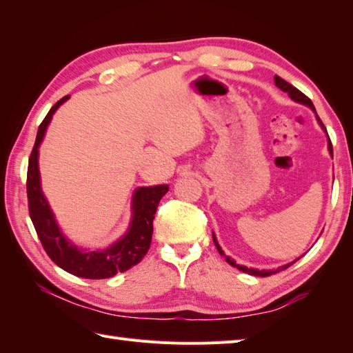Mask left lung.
Returning a JSON list of instances; mask_svg holds the SVG:
<instances>
[{
	"mask_svg": "<svg viewBox=\"0 0 353 353\" xmlns=\"http://www.w3.org/2000/svg\"><path fill=\"white\" fill-rule=\"evenodd\" d=\"M275 84L278 85V88L283 90V92H287L288 93V97L292 98L293 101H296V103H301V104H303V105H307V107H310L312 112L316 113V108H314V104L311 103V99L307 97V95H303V93L299 90V89H296L294 85H292L290 83H287L285 80H283V78L281 77H278V75H275ZM316 117H317V121H319V123H320V127H322L323 130H325V132L327 134V131H326V128H325V125H323V122L320 121V117L317 116V113H316ZM327 140H330V143H327V150H330V152H331V155H332V143H331V139H330V136H327ZM213 241H214V245H216V248H217V250H219V254H221L222 256H225V260L228 261L232 268H237L239 270H241V272H245V273H249V275H254V276H270V275H275V273H278V272H281V270H285V269H288L290 265H292L293 263H296L297 260H299V258H297V260H294L293 263H288V264H285V265H281V268H278V269H272V270H258V269H248L246 265H240V264H237L236 261L232 260V258H230V256H226L225 255V252L222 250V248L219 246V243H217V240H216V236L213 234Z\"/></svg>",
	"mask_w": 353,
	"mask_h": 353,
	"instance_id": "8db88e82",
	"label": "left lung"
}]
</instances>
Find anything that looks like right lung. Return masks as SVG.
<instances>
[{
  "label": "right lung",
  "mask_w": 353,
  "mask_h": 353,
  "mask_svg": "<svg viewBox=\"0 0 353 353\" xmlns=\"http://www.w3.org/2000/svg\"><path fill=\"white\" fill-rule=\"evenodd\" d=\"M69 97L61 98L52 105L42 123L39 125L36 142L31 151L27 170V196L31 222L34 225L37 237L45 252L59 268L85 279H105L116 273L131 269L146 255L152 240V222L160 199L169 190V185L139 187L132 196V219L127 234L107 249L84 250L78 249L61 234L54 219L52 211L46 202L41 189L39 174V146L43 140L46 127L51 122L54 112Z\"/></svg>",
  "instance_id": "1"
}]
</instances>
